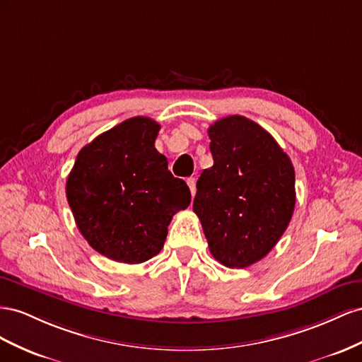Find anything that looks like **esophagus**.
Listing matches in <instances>:
<instances>
[{
	"instance_id": "esophagus-1",
	"label": "esophagus",
	"mask_w": 362,
	"mask_h": 362,
	"mask_svg": "<svg viewBox=\"0 0 362 362\" xmlns=\"http://www.w3.org/2000/svg\"><path fill=\"white\" fill-rule=\"evenodd\" d=\"M187 183H188V187H189L191 194H192V197H194L195 191H197V188H195V179H194V177H188V179H187Z\"/></svg>"
}]
</instances>
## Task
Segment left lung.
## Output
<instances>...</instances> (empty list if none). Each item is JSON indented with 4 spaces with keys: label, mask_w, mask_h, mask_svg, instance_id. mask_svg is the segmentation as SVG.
<instances>
[{
    "label": "left lung",
    "mask_w": 362,
    "mask_h": 362,
    "mask_svg": "<svg viewBox=\"0 0 362 362\" xmlns=\"http://www.w3.org/2000/svg\"><path fill=\"white\" fill-rule=\"evenodd\" d=\"M214 165L197 180L192 209L212 256L245 268L270 253L291 221L294 167L259 124L232 115L208 130Z\"/></svg>",
    "instance_id": "obj_1"
}]
</instances>
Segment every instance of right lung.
I'll list each match as a JSON object with an SVG mask.
<instances>
[{
	"label": "right lung",
	"instance_id": "add662e5",
	"mask_svg": "<svg viewBox=\"0 0 362 362\" xmlns=\"http://www.w3.org/2000/svg\"><path fill=\"white\" fill-rule=\"evenodd\" d=\"M160 126L147 117L122 121L77 154L66 199L80 233L112 261L141 264L156 256L174 214L191 203L154 148Z\"/></svg>",
	"mask_w": 362,
	"mask_h": 362
}]
</instances>
